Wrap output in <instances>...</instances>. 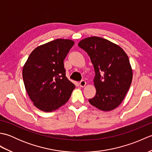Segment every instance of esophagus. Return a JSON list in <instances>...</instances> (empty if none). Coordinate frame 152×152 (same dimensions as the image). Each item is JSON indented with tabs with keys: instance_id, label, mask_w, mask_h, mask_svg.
<instances>
[{
	"instance_id": "1",
	"label": "esophagus",
	"mask_w": 152,
	"mask_h": 152,
	"mask_svg": "<svg viewBox=\"0 0 152 152\" xmlns=\"http://www.w3.org/2000/svg\"><path fill=\"white\" fill-rule=\"evenodd\" d=\"M79 85L80 87L83 88V87H85L86 86V82L84 81V80H82V81L79 83Z\"/></svg>"
}]
</instances>
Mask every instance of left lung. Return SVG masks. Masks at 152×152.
Instances as JSON below:
<instances>
[{
  "label": "left lung",
  "mask_w": 152,
  "mask_h": 152,
  "mask_svg": "<svg viewBox=\"0 0 152 152\" xmlns=\"http://www.w3.org/2000/svg\"><path fill=\"white\" fill-rule=\"evenodd\" d=\"M78 46L85 50L94 66L96 95L89 99L92 106L109 112L124 101L133 80V70L127 55L112 42L98 37L80 41Z\"/></svg>",
  "instance_id": "obj_1"
}]
</instances>
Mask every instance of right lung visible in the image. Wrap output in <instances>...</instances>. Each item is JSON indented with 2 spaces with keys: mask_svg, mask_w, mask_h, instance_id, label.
Listing matches in <instances>:
<instances>
[{
  "mask_svg": "<svg viewBox=\"0 0 152 152\" xmlns=\"http://www.w3.org/2000/svg\"><path fill=\"white\" fill-rule=\"evenodd\" d=\"M74 42L58 38L37 47L23 68V79L29 98L43 112H52L69 101L75 86L65 76L63 61Z\"/></svg>",
  "mask_w": 152,
  "mask_h": 152,
  "instance_id": "right-lung-1",
  "label": "right lung"
}]
</instances>
